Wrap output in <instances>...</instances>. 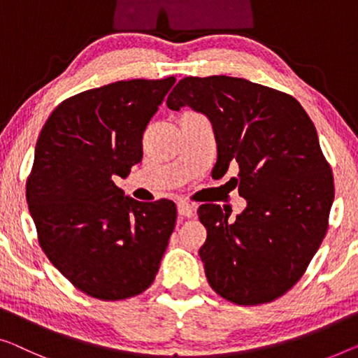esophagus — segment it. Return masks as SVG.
<instances>
[{
    "instance_id": "34e87169",
    "label": "esophagus",
    "mask_w": 358,
    "mask_h": 358,
    "mask_svg": "<svg viewBox=\"0 0 358 358\" xmlns=\"http://www.w3.org/2000/svg\"><path fill=\"white\" fill-rule=\"evenodd\" d=\"M178 213L181 217H185V218H191L194 215V207L189 204V202H186V201H180L178 202Z\"/></svg>"
}]
</instances>
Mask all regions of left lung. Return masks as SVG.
Masks as SVG:
<instances>
[{
    "label": "left lung",
    "instance_id": "obj_1",
    "mask_svg": "<svg viewBox=\"0 0 358 358\" xmlns=\"http://www.w3.org/2000/svg\"><path fill=\"white\" fill-rule=\"evenodd\" d=\"M167 106L209 117L218 173L236 162L234 181L248 201L234 222L217 204L197 210L207 230L199 255L210 287L238 306L286 294L322 244L334 199L310 117L291 94L227 76L185 77Z\"/></svg>",
    "mask_w": 358,
    "mask_h": 358
}]
</instances>
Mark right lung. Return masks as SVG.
<instances>
[{
    "label": "right lung",
    "instance_id": "add662e5",
    "mask_svg": "<svg viewBox=\"0 0 358 358\" xmlns=\"http://www.w3.org/2000/svg\"><path fill=\"white\" fill-rule=\"evenodd\" d=\"M175 77L120 80L64 99L35 148L25 197L38 243L73 286L124 301L152 285L177 222L172 201L125 197L143 133Z\"/></svg>",
    "mask_w": 358,
    "mask_h": 358
}]
</instances>
